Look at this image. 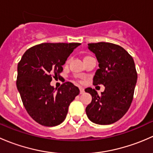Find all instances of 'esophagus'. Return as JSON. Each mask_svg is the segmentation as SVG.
I'll return each instance as SVG.
<instances>
[{"label": "esophagus", "mask_w": 153, "mask_h": 153, "mask_svg": "<svg viewBox=\"0 0 153 153\" xmlns=\"http://www.w3.org/2000/svg\"><path fill=\"white\" fill-rule=\"evenodd\" d=\"M79 89H80V93L81 94H82V93H84V89L83 87H79Z\"/></svg>", "instance_id": "esophagus-1"}]
</instances>
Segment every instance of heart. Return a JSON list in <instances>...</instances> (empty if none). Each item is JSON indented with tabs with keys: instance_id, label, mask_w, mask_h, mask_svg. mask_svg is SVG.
<instances>
[{
	"instance_id": "b5f03b06",
	"label": "heart",
	"mask_w": 153,
	"mask_h": 153,
	"mask_svg": "<svg viewBox=\"0 0 153 153\" xmlns=\"http://www.w3.org/2000/svg\"><path fill=\"white\" fill-rule=\"evenodd\" d=\"M91 58H92V56H90V55H84V61H88V60L91 59ZM69 59H68L67 61V64H68V63H69Z\"/></svg>"
}]
</instances>
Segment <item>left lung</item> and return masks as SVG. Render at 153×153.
Returning a JSON list of instances; mask_svg holds the SVG:
<instances>
[{
	"instance_id": "1",
	"label": "left lung",
	"mask_w": 153,
	"mask_h": 153,
	"mask_svg": "<svg viewBox=\"0 0 153 153\" xmlns=\"http://www.w3.org/2000/svg\"><path fill=\"white\" fill-rule=\"evenodd\" d=\"M88 48L99 63L93 85L102 84L105 89L99 95L95 89H85L92 95L86 113L95 124H113L124 116L132 104L138 76L135 62L124 48L117 44L93 43L88 44Z\"/></svg>"
}]
</instances>
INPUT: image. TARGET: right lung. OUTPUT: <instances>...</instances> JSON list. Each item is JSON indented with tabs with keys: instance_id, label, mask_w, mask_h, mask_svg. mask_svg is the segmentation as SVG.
<instances>
[{
	"instance_id": "obj_1",
	"label": "right lung",
	"mask_w": 153,
	"mask_h": 153,
	"mask_svg": "<svg viewBox=\"0 0 153 153\" xmlns=\"http://www.w3.org/2000/svg\"><path fill=\"white\" fill-rule=\"evenodd\" d=\"M79 43H43L29 48L18 64L16 85L26 110L37 123L46 126L61 124L70 103L80 90L65 82L55 92L52 78H60L62 66Z\"/></svg>"
}]
</instances>
